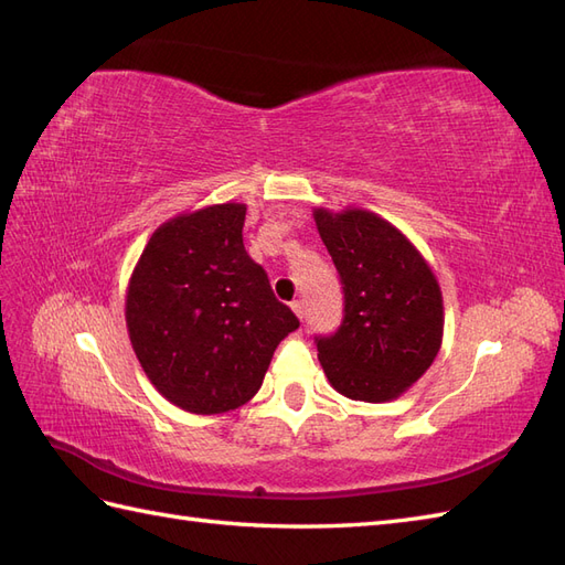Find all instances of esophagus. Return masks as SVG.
Returning a JSON list of instances; mask_svg holds the SVG:
<instances>
[{
    "mask_svg": "<svg viewBox=\"0 0 565 565\" xmlns=\"http://www.w3.org/2000/svg\"><path fill=\"white\" fill-rule=\"evenodd\" d=\"M292 311L297 313V318H303V301H292Z\"/></svg>",
    "mask_w": 565,
    "mask_h": 565,
    "instance_id": "obj_1",
    "label": "esophagus"
}]
</instances>
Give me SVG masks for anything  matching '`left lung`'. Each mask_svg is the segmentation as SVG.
I'll return each instance as SVG.
<instances>
[{"mask_svg":"<svg viewBox=\"0 0 565 565\" xmlns=\"http://www.w3.org/2000/svg\"><path fill=\"white\" fill-rule=\"evenodd\" d=\"M344 285V322L318 339L324 377L341 396L388 403L431 367L443 341V292L409 237L363 207L313 210Z\"/></svg>","mask_w":565,"mask_h":565,"instance_id":"8db88e82","label":"left lung"}]
</instances>
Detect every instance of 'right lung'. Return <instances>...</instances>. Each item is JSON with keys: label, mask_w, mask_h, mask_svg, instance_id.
<instances>
[{"label": "right lung", "mask_w": 565, "mask_h": 565, "mask_svg": "<svg viewBox=\"0 0 565 565\" xmlns=\"http://www.w3.org/2000/svg\"><path fill=\"white\" fill-rule=\"evenodd\" d=\"M247 204L221 202L156 228L127 285L131 349L150 384L193 415L262 388L273 351L299 328L243 245Z\"/></svg>", "instance_id": "obj_1"}]
</instances>
